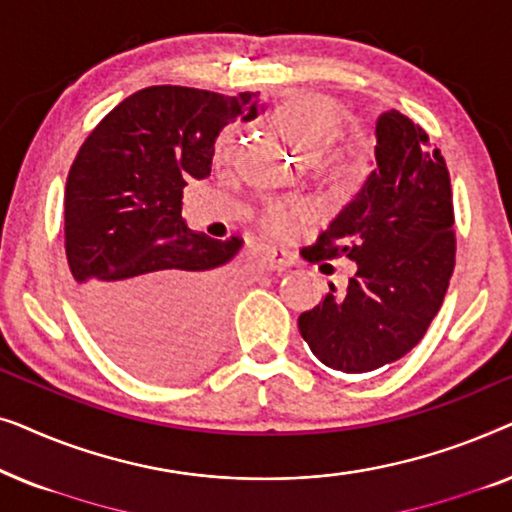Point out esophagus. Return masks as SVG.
<instances>
[{
	"label": "esophagus",
	"instance_id": "1",
	"mask_svg": "<svg viewBox=\"0 0 512 512\" xmlns=\"http://www.w3.org/2000/svg\"><path fill=\"white\" fill-rule=\"evenodd\" d=\"M261 254H263V261L268 263V268L277 272L291 268V265L296 263V256H293L291 251H286L282 247H272V244H265Z\"/></svg>",
	"mask_w": 512,
	"mask_h": 512
}]
</instances>
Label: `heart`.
Instances as JSON below:
<instances>
[{
	"instance_id": "heart-1",
	"label": "heart",
	"mask_w": 512,
	"mask_h": 512,
	"mask_svg": "<svg viewBox=\"0 0 512 512\" xmlns=\"http://www.w3.org/2000/svg\"><path fill=\"white\" fill-rule=\"evenodd\" d=\"M272 125H275L279 137L307 163L324 158L328 149L340 139L338 114H335L331 104L314 95L291 97L289 102H284L272 114ZM233 139V130L223 132L219 144H216L219 156H226L230 146H233ZM307 216H310V207L303 205V202H272L263 212L261 223L272 235H286Z\"/></svg>"
}]
</instances>
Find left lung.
<instances>
[{
    "label": "left lung",
    "instance_id": "left-lung-1",
    "mask_svg": "<svg viewBox=\"0 0 512 512\" xmlns=\"http://www.w3.org/2000/svg\"><path fill=\"white\" fill-rule=\"evenodd\" d=\"M450 172L429 135L384 111L375 123L373 170L328 223L307 261L347 256L356 275L298 317V331L324 366L368 373L398 361L424 338L454 270Z\"/></svg>",
    "mask_w": 512,
    "mask_h": 512
}]
</instances>
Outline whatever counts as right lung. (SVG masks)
I'll return each instance as SVG.
<instances>
[{"mask_svg": "<svg viewBox=\"0 0 512 512\" xmlns=\"http://www.w3.org/2000/svg\"><path fill=\"white\" fill-rule=\"evenodd\" d=\"M265 111L256 93L151 86L125 97L76 153L65 188V249L76 303L125 368L181 380L207 368L240 237L212 240L181 216L184 186L212 172L228 123Z\"/></svg>", "mask_w": 512, "mask_h": 512, "instance_id": "right-lung-1", "label": "right lung"}]
</instances>
